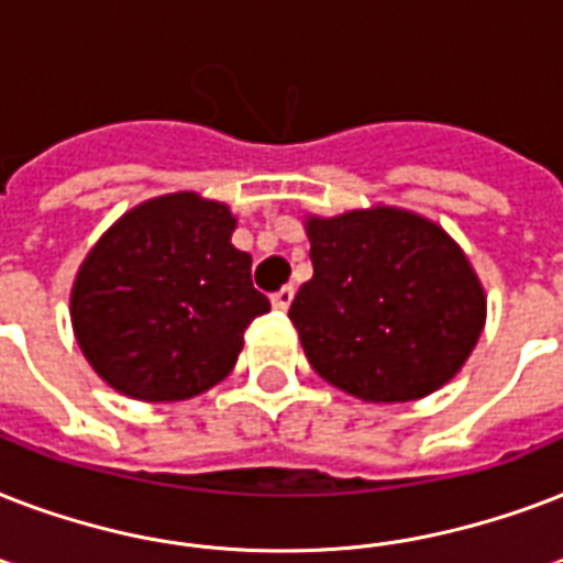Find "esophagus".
Listing matches in <instances>:
<instances>
[{
    "label": "esophagus",
    "instance_id": "1",
    "mask_svg": "<svg viewBox=\"0 0 563 563\" xmlns=\"http://www.w3.org/2000/svg\"><path fill=\"white\" fill-rule=\"evenodd\" d=\"M291 300H295V286H283L280 291H274L272 295V307L286 312V309L291 307Z\"/></svg>",
    "mask_w": 563,
    "mask_h": 563
}]
</instances>
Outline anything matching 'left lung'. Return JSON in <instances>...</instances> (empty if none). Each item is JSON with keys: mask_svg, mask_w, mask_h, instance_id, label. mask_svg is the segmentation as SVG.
I'll list each match as a JSON object with an SVG mask.
<instances>
[{"mask_svg": "<svg viewBox=\"0 0 563 563\" xmlns=\"http://www.w3.org/2000/svg\"><path fill=\"white\" fill-rule=\"evenodd\" d=\"M303 230L316 272L289 318L318 376L365 402H409L462 371L488 298L441 224L376 203L307 216Z\"/></svg>", "mask_w": 563, "mask_h": 563, "instance_id": "obj_1", "label": "left lung"}]
</instances>
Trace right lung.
<instances>
[{"label": "right lung", "instance_id": "1", "mask_svg": "<svg viewBox=\"0 0 563 563\" xmlns=\"http://www.w3.org/2000/svg\"><path fill=\"white\" fill-rule=\"evenodd\" d=\"M233 230L228 203L169 192L101 233L75 274L69 318L84 360L110 388L175 402L233 371L247 324L272 309Z\"/></svg>", "mask_w": 563, "mask_h": 563}]
</instances>
